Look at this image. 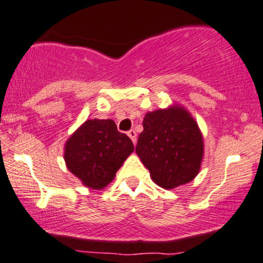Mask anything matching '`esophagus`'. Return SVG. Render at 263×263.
<instances>
[{
  "label": "esophagus",
  "mask_w": 263,
  "mask_h": 263,
  "mask_svg": "<svg viewBox=\"0 0 263 263\" xmlns=\"http://www.w3.org/2000/svg\"><path fill=\"white\" fill-rule=\"evenodd\" d=\"M128 135H129V138H130V139L133 140V143H137V132L134 130V129H130V130L128 132Z\"/></svg>",
  "instance_id": "esophagus-1"
}]
</instances>
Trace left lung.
<instances>
[{"label":"left lung","instance_id":"1","mask_svg":"<svg viewBox=\"0 0 263 263\" xmlns=\"http://www.w3.org/2000/svg\"><path fill=\"white\" fill-rule=\"evenodd\" d=\"M143 128L135 152L155 184L174 189L195 178L202 160V135L185 109L147 113Z\"/></svg>","mask_w":263,"mask_h":263}]
</instances>
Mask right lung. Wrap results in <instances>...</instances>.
<instances>
[{
    "label": "right lung",
    "mask_w": 263,
    "mask_h": 263,
    "mask_svg": "<svg viewBox=\"0 0 263 263\" xmlns=\"http://www.w3.org/2000/svg\"><path fill=\"white\" fill-rule=\"evenodd\" d=\"M133 150L130 138L118 132L113 120L92 119L68 139L64 160L85 186L100 190L114 179Z\"/></svg>",
    "instance_id": "1"
}]
</instances>
